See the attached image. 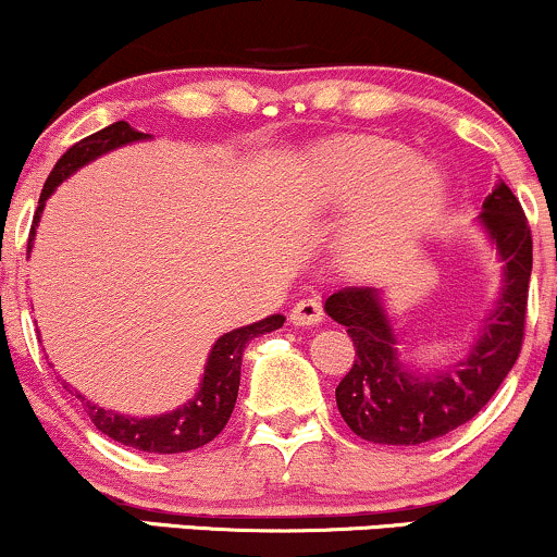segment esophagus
Wrapping results in <instances>:
<instances>
[{"label":"esophagus","instance_id":"1","mask_svg":"<svg viewBox=\"0 0 557 557\" xmlns=\"http://www.w3.org/2000/svg\"><path fill=\"white\" fill-rule=\"evenodd\" d=\"M289 320L294 325H318L320 320H323V305H320V299L315 297L302 299V302L292 307Z\"/></svg>","mask_w":557,"mask_h":557}]
</instances>
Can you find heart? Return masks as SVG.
Wrapping results in <instances>:
<instances>
[{
    "label": "heart",
    "instance_id": "heart-1",
    "mask_svg": "<svg viewBox=\"0 0 557 557\" xmlns=\"http://www.w3.org/2000/svg\"><path fill=\"white\" fill-rule=\"evenodd\" d=\"M305 193L323 208H357L391 189L383 211L357 237L359 252H377L398 232L422 219L443 193V176L430 161L388 140H342L307 156Z\"/></svg>",
    "mask_w": 557,
    "mask_h": 557
}]
</instances>
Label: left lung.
I'll return each mask as SVG.
<instances>
[{"instance_id":"1","label":"left lung","mask_w":557,"mask_h":557,"mask_svg":"<svg viewBox=\"0 0 557 557\" xmlns=\"http://www.w3.org/2000/svg\"><path fill=\"white\" fill-rule=\"evenodd\" d=\"M476 224L503 263L493 310L482 320L469 355L446 370H417L375 286H344L325 299V312L342 323L357 357L338 383L336 404L351 433L383 446H420L469 422L493 398L519 359L524 342L532 232L511 187L498 182L482 202Z\"/></svg>"}]
</instances>
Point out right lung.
Wrapping results in <instances>:
<instances>
[{
    "label": "right lung",
    "instance_id": "obj_1",
    "mask_svg": "<svg viewBox=\"0 0 557 557\" xmlns=\"http://www.w3.org/2000/svg\"><path fill=\"white\" fill-rule=\"evenodd\" d=\"M150 135L137 133L135 127H129L127 122H114L109 127L98 129V133L83 137L81 143H75L67 153L62 156L51 169L49 180L41 189V198H38L36 215H33L30 237H28V255L33 250V239H36V226L41 221L46 200L54 195V189L62 185L67 176H72L77 169H83L85 163L96 161L98 156L109 153L129 143L148 140ZM284 315H268L258 323L242 325L224 333L219 342L213 344L211 355H208L206 370H202L198 394L189 398L187 404L176 407L174 411H163L156 417H129L120 414V411H111L98 407V404L88 401V398L75 394L83 401L85 414L90 417V422L101 430L103 435H109L111 441L122 443L135 450H146V454H185V450H195L206 443H211L221 430L226 428L228 417H232L234 404H237V391H239V375H242V355H245V346L252 338L263 336V333L278 331L284 325Z\"/></svg>",
    "mask_w": 557,
    "mask_h": 557
}]
</instances>
